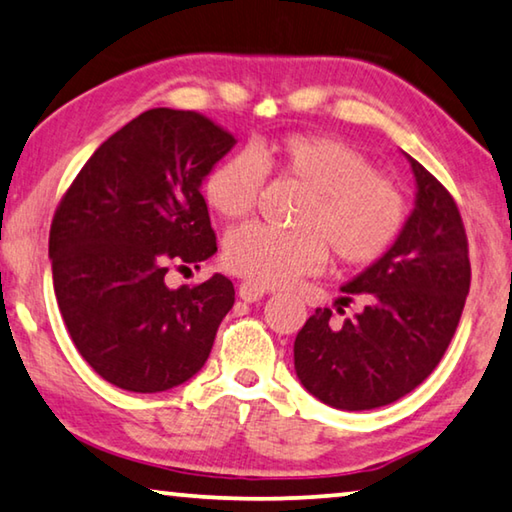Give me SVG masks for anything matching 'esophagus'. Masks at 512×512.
<instances>
[{
  "mask_svg": "<svg viewBox=\"0 0 512 512\" xmlns=\"http://www.w3.org/2000/svg\"><path fill=\"white\" fill-rule=\"evenodd\" d=\"M239 296L243 300H248V303H257V300L264 296V289L246 280V282H241V285H239Z\"/></svg>",
  "mask_w": 512,
  "mask_h": 512,
  "instance_id": "1",
  "label": "esophagus"
}]
</instances>
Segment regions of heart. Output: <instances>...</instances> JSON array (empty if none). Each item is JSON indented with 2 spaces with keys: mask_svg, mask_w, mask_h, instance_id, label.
<instances>
[{
  "mask_svg": "<svg viewBox=\"0 0 512 512\" xmlns=\"http://www.w3.org/2000/svg\"><path fill=\"white\" fill-rule=\"evenodd\" d=\"M266 170L305 191L294 230L243 225L225 239L223 262L257 287H282L332 259L344 269L376 264L408 223V198L399 184L378 175L355 145L323 134H285L241 150L209 170L207 205L227 221L255 212Z\"/></svg>",
  "mask_w": 512,
  "mask_h": 512,
  "instance_id": "1",
  "label": "heart"
}]
</instances>
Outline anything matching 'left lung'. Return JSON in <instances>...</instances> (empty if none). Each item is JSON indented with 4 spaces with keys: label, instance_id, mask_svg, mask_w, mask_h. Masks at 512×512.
I'll list each match as a JSON object with an SVG mask.
<instances>
[{
    "label": "left lung",
    "instance_id": "8db88e82",
    "mask_svg": "<svg viewBox=\"0 0 512 512\" xmlns=\"http://www.w3.org/2000/svg\"><path fill=\"white\" fill-rule=\"evenodd\" d=\"M417 207L385 257L342 287L337 314L316 307L294 342L300 383L337 410L383 408L431 376L456 335L472 282L460 209L415 161Z\"/></svg>",
    "mask_w": 512,
    "mask_h": 512
}]
</instances>
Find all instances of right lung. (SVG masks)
<instances>
[{
	"instance_id": "obj_1",
	"label": "right lung",
	"mask_w": 512,
	"mask_h": 512,
	"mask_svg": "<svg viewBox=\"0 0 512 512\" xmlns=\"http://www.w3.org/2000/svg\"><path fill=\"white\" fill-rule=\"evenodd\" d=\"M234 143L198 111L150 109L63 193L50 227L54 294L79 355L107 383L166 392L207 362L234 285L216 273L170 289L166 273L216 253L200 184Z\"/></svg>"
}]
</instances>
